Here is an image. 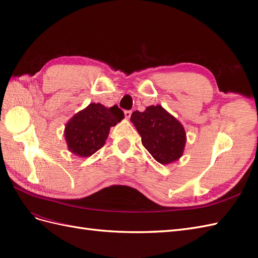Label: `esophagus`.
Masks as SVG:
<instances>
[{
	"instance_id": "obj_1",
	"label": "esophagus",
	"mask_w": 258,
	"mask_h": 258,
	"mask_svg": "<svg viewBox=\"0 0 258 258\" xmlns=\"http://www.w3.org/2000/svg\"><path fill=\"white\" fill-rule=\"evenodd\" d=\"M131 111H124V117H126L127 119H129L130 118V116H131Z\"/></svg>"
}]
</instances>
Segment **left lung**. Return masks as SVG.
<instances>
[{
    "instance_id": "left-lung-1",
    "label": "left lung",
    "mask_w": 258,
    "mask_h": 258,
    "mask_svg": "<svg viewBox=\"0 0 258 258\" xmlns=\"http://www.w3.org/2000/svg\"><path fill=\"white\" fill-rule=\"evenodd\" d=\"M131 122L142 138V144L161 165L173 162L183 155L186 134L182 123L161 105L147 106L132 113Z\"/></svg>"
}]
</instances>
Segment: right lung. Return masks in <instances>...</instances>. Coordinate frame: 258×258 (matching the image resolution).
<instances>
[{
	"label": "right lung",
	"mask_w": 258,
	"mask_h": 258,
	"mask_svg": "<svg viewBox=\"0 0 258 258\" xmlns=\"http://www.w3.org/2000/svg\"><path fill=\"white\" fill-rule=\"evenodd\" d=\"M123 117V112L117 105L105 107L100 103H90L66 124L69 151L81 157H89L105 144L110 128Z\"/></svg>",
	"instance_id": "obj_1"
}]
</instances>
